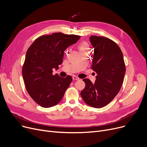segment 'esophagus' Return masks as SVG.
<instances>
[{"instance_id":"esophagus-1","label":"esophagus","mask_w":147,"mask_h":147,"mask_svg":"<svg viewBox=\"0 0 147 147\" xmlns=\"http://www.w3.org/2000/svg\"><path fill=\"white\" fill-rule=\"evenodd\" d=\"M73 79L75 80H78L79 79V78H78V77H77L76 76H73Z\"/></svg>"}]
</instances>
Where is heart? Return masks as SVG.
<instances>
[{
    "label": "heart",
    "instance_id": "obj_1",
    "mask_svg": "<svg viewBox=\"0 0 147 147\" xmlns=\"http://www.w3.org/2000/svg\"><path fill=\"white\" fill-rule=\"evenodd\" d=\"M78 48L80 51V52L83 51H86V50H89L90 49V46L89 45L88 42L85 41H83L79 43L78 45Z\"/></svg>",
    "mask_w": 147,
    "mask_h": 147
}]
</instances>
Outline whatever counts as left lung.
<instances>
[{
	"label": "left lung",
	"mask_w": 147,
	"mask_h": 147,
	"mask_svg": "<svg viewBox=\"0 0 147 147\" xmlns=\"http://www.w3.org/2000/svg\"><path fill=\"white\" fill-rule=\"evenodd\" d=\"M94 48L91 68L96 73L94 83L83 80L85 88L80 95L88 105L100 109L109 104L117 95L124 80L126 65L123 53L116 43L103 36H92Z\"/></svg>",
	"instance_id": "left-lung-1"
}]
</instances>
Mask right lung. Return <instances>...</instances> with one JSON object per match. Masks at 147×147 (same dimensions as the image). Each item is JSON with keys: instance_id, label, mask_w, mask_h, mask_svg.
<instances>
[{"instance_id": "right-lung-1", "label": "right lung", "mask_w": 147, "mask_h": 147, "mask_svg": "<svg viewBox=\"0 0 147 147\" xmlns=\"http://www.w3.org/2000/svg\"><path fill=\"white\" fill-rule=\"evenodd\" d=\"M80 38V36L55 33L37 38L28 48L22 74L29 95L39 105H56L63 98L72 82L71 76L61 78L53 74L63 63L64 51Z\"/></svg>"}]
</instances>
